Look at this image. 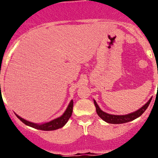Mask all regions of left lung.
Segmentation results:
<instances>
[{"mask_svg":"<svg viewBox=\"0 0 158 158\" xmlns=\"http://www.w3.org/2000/svg\"><path fill=\"white\" fill-rule=\"evenodd\" d=\"M152 98H150L149 100L148 101L144 106L141 107L138 110H137L136 111L132 112V113L125 114V115H114V114H110L106 113V112L103 111L102 110L100 109L99 106L97 105V102L94 99V106L96 107V110H97V113L99 117L101 119H103L105 122L108 123H111V124H122V123H128L131 122V121L134 120V119H137V117H140L142 114L144 113V111L147 109L148 105L150 104Z\"/></svg>","mask_w":158,"mask_h":158,"instance_id":"8db88e82","label":"left lung"}]
</instances>
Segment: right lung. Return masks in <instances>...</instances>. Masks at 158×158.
Instances as JSON below:
<instances>
[{
    "mask_svg": "<svg viewBox=\"0 0 158 158\" xmlns=\"http://www.w3.org/2000/svg\"><path fill=\"white\" fill-rule=\"evenodd\" d=\"M73 101L71 100L69 103L68 108H66L64 114L61 116V117H57V118L52 119V120L50 121V122L41 123H35L30 122V121L26 120L22 117H21L20 116L16 114V117L19 118L21 122L24 123L27 126L32 127V128H36V129L39 130H42V131H53V130L59 129V128H62L63 126L68 123V119H70V117H71L72 112H73Z\"/></svg>",
    "mask_w": 158,
    "mask_h": 158,
    "instance_id": "right-lung-1",
    "label": "right lung"
}]
</instances>
